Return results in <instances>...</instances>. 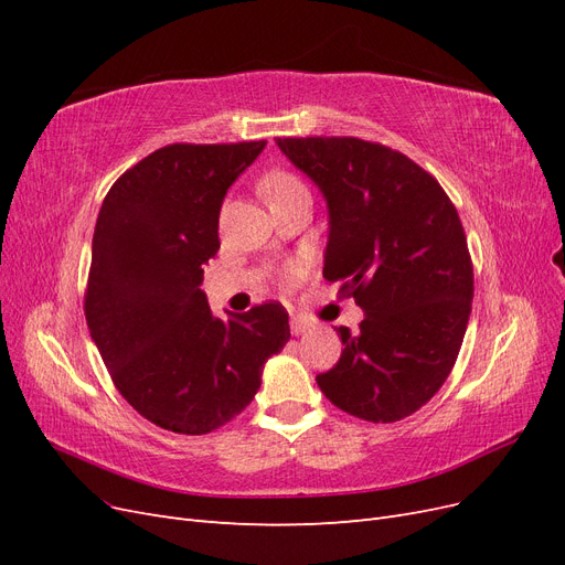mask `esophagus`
<instances>
[{
    "label": "esophagus",
    "mask_w": 565,
    "mask_h": 565,
    "mask_svg": "<svg viewBox=\"0 0 565 565\" xmlns=\"http://www.w3.org/2000/svg\"><path fill=\"white\" fill-rule=\"evenodd\" d=\"M289 330H292V334H303L306 330H309V320H303L299 316H292V320H289Z\"/></svg>",
    "instance_id": "obj_1"
}]
</instances>
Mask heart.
<instances>
[{"label": "heart", "mask_w": 565, "mask_h": 565, "mask_svg": "<svg viewBox=\"0 0 565 565\" xmlns=\"http://www.w3.org/2000/svg\"><path fill=\"white\" fill-rule=\"evenodd\" d=\"M295 188H301V181L297 177H292V174H287V172H270L259 183V191H262V195L266 198L268 204L273 200H278L280 195L295 191ZM301 276H303V264H289L282 270L285 285H295Z\"/></svg>", "instance_id": "obj_1"}]
</instances>
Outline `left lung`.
Wrapping results in <instances>:
<instances>
[{
	"label": "left lung",
	"instance_id": "obj_1",
	"mask_svg": "<svg viewBox=\"0 0 565 565\" xmlns=\"http://www.w3.org/2000/svg\"><path fill=\"white\" fill-rule=\"evenodd\" d=\"M328 200L324 280H341L365 318L339 328L341 358L316 377L344 413L388 424L429 403L455 367L473 299V266L455 204L398 150L355 136L278 139Z\"/></svg>",
	"mask_w": 565,
	"mask_h": 565
}]
</instances>
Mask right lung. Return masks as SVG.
<instances>
[{
    "label": "right lung",
    "mask_w": 565,
    "mask_h": 565,
    "mask_svg": "<svg viewBox=\"0 0 565 565\" xmlns=\"http://www.w3.org/2000/svg\"><path fill=\"white\" fill-rule=\"evenodd\" d=\"M264 146H164L100 204L84 316L115 388L160 429L202 436L228 424L289 341L282 303L224 320L200 289L221 247V202Z\"/></svg>",
    "instance_id": "1"
}]
</instances>
